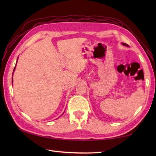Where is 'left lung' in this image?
<instances>
[{
    "label": "left lung",
    "instance_id": "1",
    "mask_svg": "<svg viewBox=\"0 0 156 156\" xmlns=\"http://www.w3.org/2000/svg\"><path fill=\"white\" fill-rule=\"evenodd\" d=\"M122 45H126V46H128V45L127 44H123V43H122Z\"/></svg>",
    "mask_w": 156,
    "mask_h": 156
}]
</instances>
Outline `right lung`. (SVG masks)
Segmentation results:
<instances>
[{"mask_svg":"<svg viewBox=\"0 0 156 156\" xmlns=\"http://www.w3.org/2000/svg\"><path fill=\"white\" fill-rule=\"evenodd\" d=\"M17 59H18V58H17ZM15 68H14V70H13V72L15 71Z\"/></svg>","mask_w":156,"mask_h":156,"instance_id":"add662e5","label":"right lung"}]
</instances>
